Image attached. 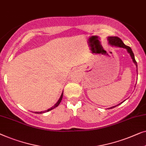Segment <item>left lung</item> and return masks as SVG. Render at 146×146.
<instances>
[{
	"label": "left lung",
	"mask_w": 146,
	"mask_h": 146,
	"mask_svg": "<svg viewBox=\"0 0 146 146\" xmlns=\"http://www.w3.org/2000/svg\"><path fill=\"white\" fill-rule=\"evenodd\" d=\"M108 43H109V44H110L112 46H116V47H119V48H122L126 49L127 52H128L129 53H130V56H131V57H132L133 62L134 63V64L135 65V66H136L137 72V62H136V61H135V59L134 53H133L132 49H131L129 46H126V45H125L124 43H123L122 40H121L120 38H119L118 37H116V36H110V37H108ZM123 102H124V101H123ZM122 102H121V103H122ZM119 104H118V105H119ZM118 105L114 106H112V107H110L109 108H110H110H113L114 107H116V106H117Z\"/></svg>",
	"instance_id": "obj_1"
}]
</instances>
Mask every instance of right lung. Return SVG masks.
<instances>
[{
	"label": "right lung",
	"mask_w": 146,
	"mask_h": 146,
	"mask_svg": "<svg viewBox=\"0 0 146 146\" xmlns=\"http://www.w3.org/2000/svg\"><path fill=\"white\" fill-rule=\"evenodd\" d=\"M63 92L62 93V94H61V96H60V98H59V99L58 100V101L57 102V103L55 104L54 106H52V108H49V109L46 110H45V111H42V112H35V113H36V114H42V113H44V112H47L50 111V110H52V109H53V108H55V107H57V106H58L59 104H60V102H61V100H62V98H63Z\"/></svg>",
	"instance_id": "right-lung-1"
}]
</instances>
